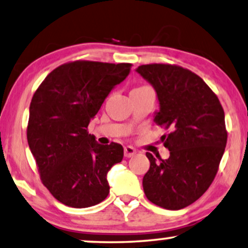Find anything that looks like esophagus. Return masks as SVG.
Listing matches in <instances>:
<instances>
[{"mask_svg":"<svg viewBox=\"0 0 248 248\" xmlns=\"http://www.w3.org/2000/svg\"><path fill=\"white\" fill-rule=\"evenodd\" d=\"M136 154V150L133 146H126L124 147V156L131 157Z\"/></svg>","mask_w":248,"mask_h":248,"instance_id":"1","label":"esophagus"}]
</instances>
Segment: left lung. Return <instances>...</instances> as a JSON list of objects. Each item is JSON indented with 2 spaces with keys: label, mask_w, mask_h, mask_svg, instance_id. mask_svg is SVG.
<instances>
[{
  "label": "left lung",
  "mask_w": 248,
  "mask_h": 248,
  "mask_svg": "<svg viewBox=\"0 0 248 248\" xmlns=\"http://www.w3.org/2000/svg\"><path fill=\"white\" fill-rule=\"evenodd\" d=\"M136 72L156 92L154 122L170 129L162 136L170 156L146 153L151 166L144 193L163 209H184L205 193L217 172L227 144L223 108L205 81L187 69L155 63Z\"/></svg>",
  "instance_id": "left-lung-1"
}]
</instances>
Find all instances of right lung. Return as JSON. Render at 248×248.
I'll return each instance as SVG.
<instances>
[{
    "mask_svg": "<svg viewBox=\"0 0 248 248\" xmlns=\"http://www.w3.org/2000/svg\"><path fill=\"white\" fill-rule=\"evenodd\" d=\"M130 63L75 61L54 69L32 96L27 140L42 183L64 205L90 207L110 193L108 172L124 147L88 134L105 98L127 78Z\"/></svg>",
    "mask_w": 248,
    "mask_h": 248,
    "instance_id": "right-lung-1",
    "label": "right lung"
}]
</instances>
